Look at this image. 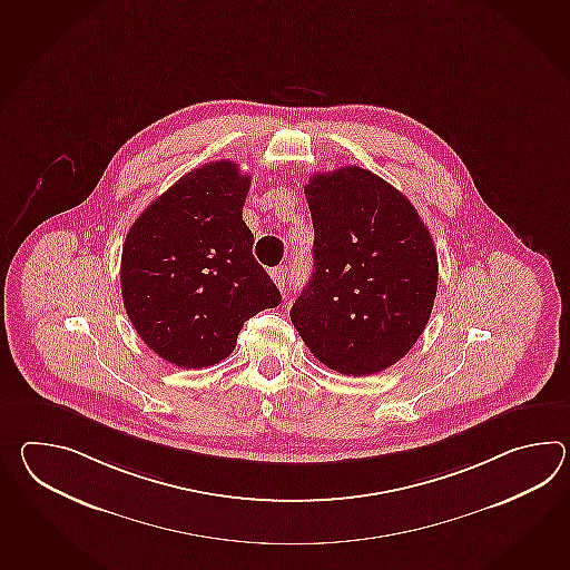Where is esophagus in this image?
<instances>
[{
    "instance_id": "obj_1",
    "label": "esophagus",
    "mask_w": 570,
    "mask_h": 570,
    "mask_svg": "<svg viewBox=\"0 0 570 570\" xmlns=\"http://www.w3.org/2000/svg\"><path fill=\"white\" fill-rule=\"evenodd\" d=\"M269 274H272V279L276 282V286H278L279 291H286V286H288V278H291V272H288V267H274Z\"/></svg>"
}]
</instances>
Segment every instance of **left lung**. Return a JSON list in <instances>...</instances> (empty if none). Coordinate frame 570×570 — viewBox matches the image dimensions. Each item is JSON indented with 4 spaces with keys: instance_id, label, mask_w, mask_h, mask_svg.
<instances>
[{
    "instance_id": "left-lung-1",
    "label": "left lung",
    "mask_w": 570,
    "mask_h": 570,
    "mask_svg": "<svg viewBox=\"0 0 570 570\" xmlns=\"http://www.w3.org/2000/svg\"><path fill=\"white\" fill-rule=\"evenodd\" d=\"M315 267L292 325L311 354L345 376L396 364L430 321L438 252L415 206L382 177L345 165L304 186Z\"/></svg>"
}]
</instances>
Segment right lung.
Returning <instances> with one entry per match:
<instances>
[{
	"instance_id": "obj_1",
	"label": "right lung",
	"mask_w": 570,
	"mask_h": 570,
	"mask_svg": "<svg viewBox=\"0 0 570 570\" xmlns=\"http://www.w3.org/2000/svg\"><path fill=\"white\" fill-rule=\"evenodd\" d=\"M249 184L233 161L196 167L128 230L125 308L140 340L169 364L215 366L235 350L245 321L282 301L243 220Z\"/></svg>"
}]
</instances>
